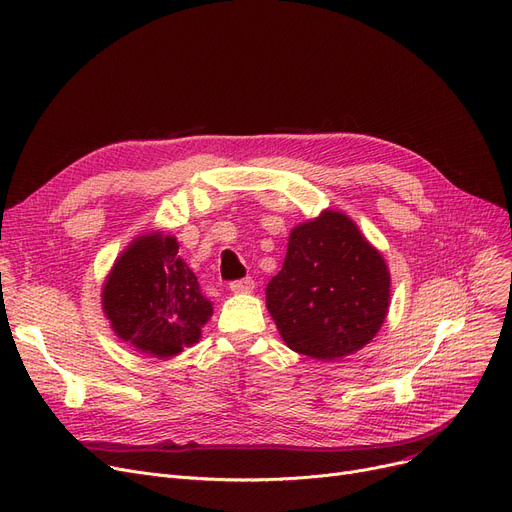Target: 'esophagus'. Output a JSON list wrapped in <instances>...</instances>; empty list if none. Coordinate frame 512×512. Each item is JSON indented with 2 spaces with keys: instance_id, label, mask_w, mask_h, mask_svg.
Here are the masks:
<instances>
[{
  "instance_id": "esophagus-1",
  "label": "esophagus",
  "mask_w": 512,
  "mask_h": 512,
  "mask_svg": "<svg viewBox=\"0 0 512 512\" xmlns=\"http://www.w3.org/2000/svg\"><path fill=\"white\" fill-rule=\"evenodd\" d=\"M253 288H255V280L249 278V276L230 282V291H232V293H251Z\"/></svg>"
}]
</instances>
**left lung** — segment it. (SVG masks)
<instances>
[{
  "label": "left lung",
  "instance_id": "1",
  "mask_svg": "<svg viewBox=\"0 0 512 512\" xmlns=\"http://www.w3.org/2000/svg\"><path fill=\"white\" fill-rule=\"evenodd\" d=\"M383 255L341 211L293 228L282 270L265 288L280 337L314 360H341L368 345L389 311Z\"/></svg>",
  "mask_w": 512,
  "mask_h": 512
}]
</instances>
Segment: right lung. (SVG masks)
<instances>
[{"label": "right lung", "instance_id": "right-lung-1", "mask_svg": "<svg viewBox=\"0 0 512 512\" xmlns=\"http://www.w3.org/2000/svg\"><path fill=\"white\" fill-rule=\"evenodd\" d=\"M177 249L175 236H138L102 288V307L115 335L154 358H171L198 343L213 316V303Z\"/></svg>", "mask_w": 512, "mask_h": 512}]
</instances>
